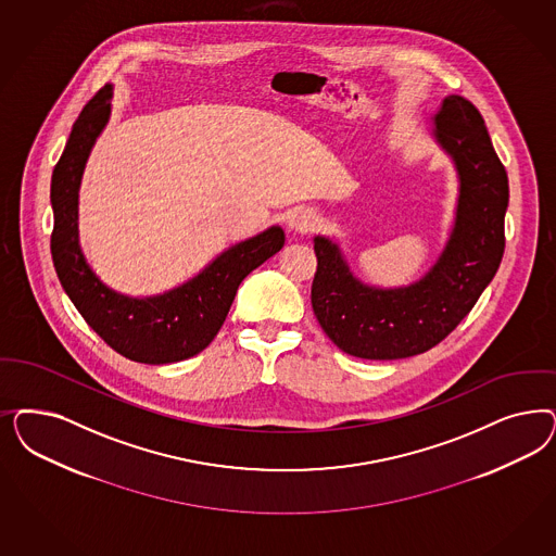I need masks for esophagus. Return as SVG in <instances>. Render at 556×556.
Wrapping results in <instances>:
<instances>
[{
    "label": "esophagus",
    "instance_id": "esophagus-1",
    "mask_svg": "<svg viewBox=\"0 0 556 556\" xmlns=\"http://www.w3.org/2000/svg\"><path fill=\"white\" fill-rule=\"evenodd\" d=\"M317 223H319V216L313 208H306V206L296 208L288 218V227L296 233H311L317 227Z\"/></svg>",
    "mask_w": 556,
    "mask_h": 556
}]
</instances>
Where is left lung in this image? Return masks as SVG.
Wrapping results in <instances>:
<instances>
[{
	"label": "left lung",
	"instance_id": "1",
	"mask_svg": "<svg viewBox=\"0 0 556 556\" xmlns=\"http://www.w3.org/2000/svg\"><path fill=\"white\" fill-rule=\"evenodd\" d=\"M431 123L456 165L460 194L448 243L421 280L405 288L362 285L340 248L315 237L311 305L327 338L350 356L399 359L428 352L465 319L502 264L509 186L483 116L463 96H448Z\"/></svg>",
	"mask_w": 556,
	"mask_h": 556
}]
</instances>
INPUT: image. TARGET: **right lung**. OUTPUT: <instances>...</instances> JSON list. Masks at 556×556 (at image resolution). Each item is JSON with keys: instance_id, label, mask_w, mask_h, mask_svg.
<instances>
[{"instance_id": "obj_1", "label": "right lung", "mask_w": 556, "mask_h": 556, "mask_svg": "<svg viewBox=\"0 0 556 556\" xmlns=\"http://www.w3.org/2000/svg\"><path fill=\"white\" fill-rule=\"evenodd\" d=\"M110 96L112 86H104L81 110L54 165V269L81 317L121 356L141 364L192 358L215 340L243 278L282 250L285 231L269 227L237 243L192 280L157 296L130 299L102 285L79 250L77 197L91 147L110 118Z\"/></svg>"}]
</instances>
